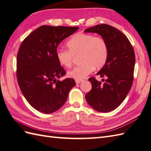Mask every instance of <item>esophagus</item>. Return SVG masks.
<instances>
[{
  "label": "esophagus",
  "instance_id": "34e87169",
  "mask_svg": "<svg viewBox=\"0 0 151 151\" xmlns=\"http://www.w3.org/2000/svg\"><path fill=\"white\" fill-rule=\"evenodd\" d=\"M75 81H76V83H77V84H78V83H81V82L82 81V80H78V79H76Z\"/></svg>",
  "mask_w": 151,
  "mask_h": 151
}]
</instances>
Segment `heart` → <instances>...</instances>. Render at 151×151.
Returning a JSON list of instances; mask_svg holds the SVG:
<instances>
[{"label": "heart", "mask_w": 151, "mask_h": 151, "mask_svg": "<svg viewBox=\"0 0 151 151\" xmlns=\"http://www.w3.org/2000/svg\"><path fill=\"white\" fill-rule=\"evenodd\" d=\"M66 46L68 50H57L56 58L59 64L70 67L74 55H79L81 64L68 72V77L75 79L81 80L94 68H101L108 58V44L101 37L89 33H77L66 42Z\"/></svg>", "instance_id": "heart-1"}]
</instances>
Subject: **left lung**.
Here are the masks:
<instances>
[{"mask_svg":"<svg viewBox=\"0 0 151 151\" xmlns=\"http://www.w3.org/2000/svg\"><path fill=\"white\" fill-rule=\"evenodd\" d=\"M98 33L105 39L109 55L105 65L97 75L106 79L98 81L90 78L92 89L85 98L93 109L108 112L116 109L125 99L133 83L135 53L128 38L119 29L108 24H98L85 30Z\"/></svg>","mask_w":151,"mask_h":151,"instance_id":"obj_1","label":"left lung"}]
</instances>
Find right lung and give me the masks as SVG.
<instances>
[{
  "mask_svg": "<svg viewBox=\"0 0 151 151\" xmlns=\"http://www.w3.org/2000/svg\"><path fill=\"white\" fill-rule=\"evenodd\" d=\"M79 27L42 25L22 41L17 57V79L22 94L38 111L51 114L65 103L74 79L58 78L66 72L56 58L58 45Z\"/></svg>",
  "mask_w": 151,
  "mask_h": 151,
  "instance_id": "obj_1",
  "label": "right lung"
}]
</instances>
